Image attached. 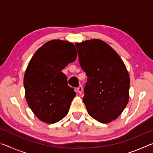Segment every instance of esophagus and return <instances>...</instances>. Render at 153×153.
Segmentation results:
<instances>
[{
	"mask_svg": "<svg viewBox=\"0 0 153 153\" xmlns=\"http://www.w3.org/2000/svg\"><path fill=\"white\" fill-rule=\"evenodd\" d=\"M77 92H78V93L81 94V93L82 92V90H83V88H82V85H79V87L77 88Z\"/></svg>",
	"mask_w": 153,
	"mask_h": 153,
	"instance_id": "34e87169",
	"label": "esophagus"
}]
</instances>
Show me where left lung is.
<instances>
[{"label": "left lung", "mask_w": 153, "mask_h": 153, "mask_svg": "<svg viewBox=\"0 0 153 153\" xmlns=\"http://www.w3.org/2000/svg\"><path fill=\"white\" fill-rule=\"evenodd\" d=\"M76 46L80 66L88 76L83 98L88 113L100 123H109L128 102V71L118 54L104 41L86 40Z\"/></svg>", "instance_id": "left-lung-1"}]
</instances>
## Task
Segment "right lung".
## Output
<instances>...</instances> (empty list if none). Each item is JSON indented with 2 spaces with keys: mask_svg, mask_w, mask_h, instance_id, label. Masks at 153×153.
<instances>
[{
  "mask_svg": "<svg viewBox=\"0 0 153 153\" xmlns=\"http://www.w3.org/2000/svg\"><path fill=\"white\" fill-rule=\"evenodd\" d=\"M76 57L74 44L54 40L41 46L31 59L24 75L25 98L43 122H58L68 113L76 93L61 71Z\"/></svg>",
  "mask_w": 153,
  "mask_h": 153,
  "instance_id": "right-lung-1",
  "label": "right lung"
}]
</instances>
